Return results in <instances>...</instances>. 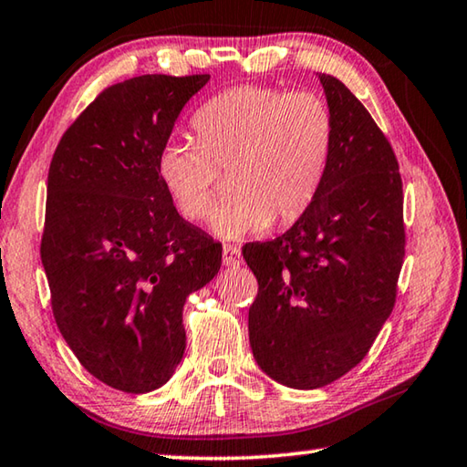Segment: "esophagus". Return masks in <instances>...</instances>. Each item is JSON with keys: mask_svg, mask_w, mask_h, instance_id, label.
<instances>
[{"mask_svg": "<svg viewBox=\"0 0 467 467\" xmlns=\"http://www.w3.org/2000/svg\"><path fill=\"white\" fill-rule=\"evenodd\" d=\"M223 264L226 267H234L241 264V249L234 244H224L223 247Z\"/></svg>", "mask_w": 467, "mask_h": 467, "instance_id": "obj_1", "label": "esophagus"}]
</instances>
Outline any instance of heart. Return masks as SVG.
Returning <instances> with one entry per match:
<instances>
[{"label": "heart", "mask_w": 467, "mask_h": 467, "mask_svg": "<svg viewBox=\"0 0 467 467\" xmlns=\"http://www.w3.org/2000/svg\"><path fill=\"white\" fill-rule=\"evenodd\" d=\"M197 144L171 140L158 154V177L187 220L208 216L218 171H233L231 192L212 214V231L239 241L292 224L311 208L326 179L334 121L311 92L265 86L226 90L193 115Z\"/></svg>", "instance_id": "obj_1"}]
</instances>
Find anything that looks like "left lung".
<instances>
[{
	"label": "left lung",
	"mask_w": 467,
	"mask_h": 467,
	"mask_svg": "<svg viewBox=\"0 0 467 467\" xmlns=\"http://www.w3.org/2000/svg\"><path fill=\"white\" fill-rule=\"evenodd\" d=\"M334 121L326 179L311 208L243 257L259 292L253 357L292 389L329 385L367 357L389 317L404 264V193L389 141L334 76L317 74Z\"/></svg>",
	"instance_id": "1"
}]
</instances>
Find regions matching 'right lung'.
I'll return each mask as SVG.
<instances>
[{
	"label": "right lung",
	"instance_id": "right-lung-1",
	"mask_svg": "<svg viewBox=\"0 0 467 467\" xmlns=\"http://www.w3.org/2000/svg\"><path fill=\"white\" fill-rule=\"evenodd\" d=\"M208 80L109 86L53 154L41 241L53 315L82 367L113 389L169 381L185 352V300L223 264V244L179 216L158 177L179 113Z\"/></svg>",
	"mask_w": 467,
	"mask_h": 467
}]
</instances>
